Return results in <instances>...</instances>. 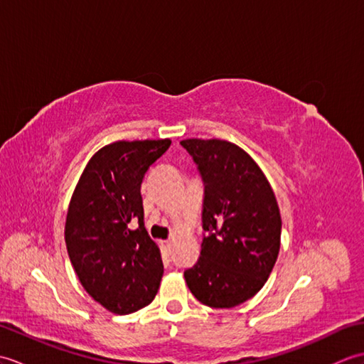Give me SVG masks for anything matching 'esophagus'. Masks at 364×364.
I'll return each instance as SVG.
<instances>
[{
    "label": "esophagus",
    "instance_id": "obj_1",
    "mask_svg": "<svg viewBox=\"0 0 364 364\" xmlns=\"http://www.w3.org/2000/svg\"><path fill=\"white\" fill-rule=\"evenodd\" d=\"M161 245H162V249H164V252L170 250V241H162Z\"/></svg>",
    "mask_w": 364,
    "mask_h": 364
}]
</instances>
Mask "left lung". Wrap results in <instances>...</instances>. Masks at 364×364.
I'll use <instances>...</instances> for the list:
<instances>
[{"instance_id": "1", "label": "left lung", "mask_w": 364, "mask_h": 364, "mask_svg": "<svg viewBox=\"0 0 364 364\" xmlns=\"http://www.w3.org/2000/svg\"><path fill=\"white\" fill-rule=\"evenodd\" d=\"M205 181L200 258L184 270L203 305L233 308L257 294L280 252L282 215L272 186L249 153L222 139H184Z\"/></svg>"}]
</instances>
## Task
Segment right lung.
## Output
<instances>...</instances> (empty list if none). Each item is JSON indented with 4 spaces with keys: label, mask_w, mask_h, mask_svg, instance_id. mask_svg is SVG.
Segmentation results:
<instances>
[{
    "label": "right lung",
    "mask_w": 364,
    "mask_h": 364,
    "mask_svg": "<svg viewBox=\"0 0 364 364\" xmlns=\"http://www.w3.org/2000/svg\"><path fill=\"white\" fill-rule=\"evenodd\" d=\"M170 144L146 139L105 145L89 159L68 205V258L82 288L114 314L141 310L159 289L164 266L144 227L141 184Z\"/></svg>",
    "instance_id": "obj_1"
}]
</instances>
